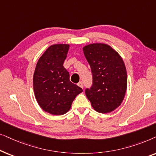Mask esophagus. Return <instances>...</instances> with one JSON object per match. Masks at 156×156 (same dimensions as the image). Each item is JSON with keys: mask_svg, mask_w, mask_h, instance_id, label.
<instances>
[{"mask_svg": "<svg viewBox=\"0 0 156 156\" xmlns=\"http://www.w3.org/2000/svg\"><path fill=\"white\" fill-rule=\"evenodd\" d=\"M78 86L80 87H81V88H82V89L84 88V84H83V83L82 82H80L78 83Z\"/></svg>", "mask_w": 156, "mask_h": 156, "instance_id": "34e87169", "label": "esophagus"}]
</instances>
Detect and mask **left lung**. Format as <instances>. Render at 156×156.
I'll return each mask as SVG.
<instances>
[{
  "label": "left lung",
  "instance_id": "left-lung-1",
  "mask_svg": "<svg viewBox=\"0 0 156 156\" xmlns=\"http://www.w3.org/2000/svg\"><path fill=\"white\" fill-rule=\"evenodd\" d=\"M90 65L93 85L85 91L96 112L106 114L119 107L127 89V73L122 57L107 44L92 43L83 47Z\"/></svg>",
  "mask_w": 156,
  "mask_h": 156
}]
</instances>
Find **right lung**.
<instances>
[{"label": "right lung", "instance_id": "obj_1", "mask_svg": "<svg viewBox=\"0 0 156 156\" xmlns=\"http://www.w3.org/2000/svg\"><path fill=\"white\" fill-rule=\"evenodd\" d=\"M67 44H52L38 59L33 74L35 99L42 110L56 116L69 112L82 88L69 81L63 66L69 50Z\"/></svg>", "mask_w": 156, "mask_h": 156}]
</instances>
